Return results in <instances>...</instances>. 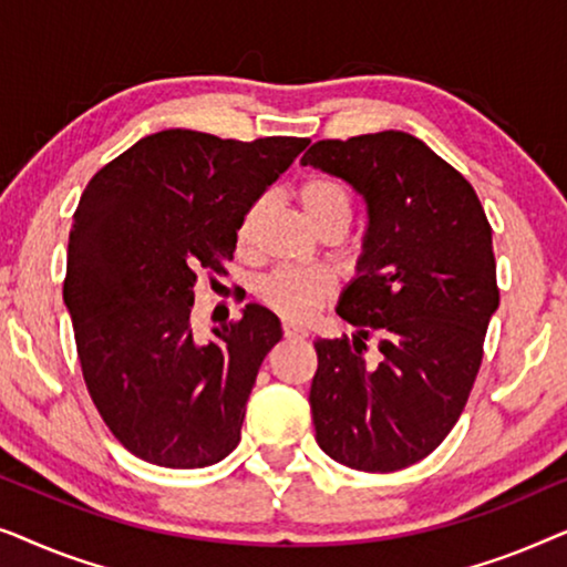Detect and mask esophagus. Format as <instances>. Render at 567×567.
Masks as SVG:
<instances>
[{"label":"esophagus","mask_w":567,"mask_h":567,"mask_svg":"<svg viewBox=\"0 0 567 567\" xmlns=\"http://www.w3.org/2000/svg\"><path fill=\"white\" fill-rule=\"evenodd\" d=\"M284 336L289 340H305L307 338V330L305 328H297V324H284Z\"/></svg>","instance_id":"esophagus-1"}]
</instances>
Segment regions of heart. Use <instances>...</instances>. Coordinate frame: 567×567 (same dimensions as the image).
Segmentation results:
<instances>
[{
	"label": "heart",
	"mask_w": 567,
	"mask_h": 567,
	"mask_svg": "<svg viewBox=\"0 0 567 567\" xmlns=\"http://www.w3.org/2000/svg\"><path fill=\"white\" fill-rule=\"evenodd\" d=\"M299 200L305 208L307 219L315 224L317 231L328 227H346L351 224V196L348 190L332 177H309L299 188ZM266 208V200H255L239 219L237 227V245L239 250H247L255 239L260 214ZM332 281L322 270H293L278 268L268 274L258 284V297L266 307L274 309L289 322H307L312 320L317 309L330 299Z\"/></svg>",
	"instance_id": "heart-1"
}]
</instances>
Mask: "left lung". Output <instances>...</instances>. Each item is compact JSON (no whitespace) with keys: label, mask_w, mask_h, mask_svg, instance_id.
I'll return each mask as SVG.
<instances>
[{"label":"left lung","mask_w":567,"mask_h":567,"mask_svg":"<svg viewBox=\"0 0 567 567\" xmlns=\"http://www.w3.org/2000/svg\"><path fill=\"white\" fill-rule=\"evenodd\" d=\"M301 165L367 204L363 252L338 301L355 336L315 343L317 444L351 470H405L449 436L483 363L501 301L493 229L475 188L405 131L324 138ZM369 337L377 364L362 355Z\"/></svg>","instance_id":"obj_1"}]
</instances>
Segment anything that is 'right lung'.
<instances>
[{
	"label": "right lung",
	"mask_w": 567,
	"mask_h": 567,
	"mask_svg": "<svg viewBox=\"0 0 567 567\" xmlns=\"http://www.w3.org/2000/svg\"><path fill=\"white\" fill-rule=\"evenodd\" d=\"M307 144L167 128L138 138L84 188L69 231L64 305L90 398L138 460L198 470L239 444L281 322L247 305L208 343L198 340L196 281L235 258L243 214Z\"/></svg>",
	"instance_id": "add662e5"
}]
</instances>
